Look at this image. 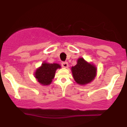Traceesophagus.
<instances>
[{
	"label": "esophagus",
	"mask_w": 127,
	"mask_h": 127,
	"mask_svg": "<svg viewBox=\"0 0 127 127\" xmlns=\"http://www.w3.org/2000/svg\"><path fill=\"white\" fill-rule=\"evenodd\" d=\"M62 65L63 67L67 68L68 67V64L67 62H63L62 63Z\"/></svg>",
	"instance_id": "obj_1"
}]
</instances>
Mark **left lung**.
Wrapping results in <instances>:
<instances>
[{
	"mask_svg": "<svg viewBox=\"0 0 127 127\" xmlns=\"http://www.w3.org/2000/svg\"><path fill=\"white\" fill-rule=\"evenodd\" d=\"M71 71L75 82L79 85H85L95 79L97 68L95 65L87 62L84 58H79L77 64L72 67Z\"/></svg>",
	"mask_w": 127,
	"mask_h": 127,
	"instance_id": "1",
	"label": "left lung"
}]
</instances>
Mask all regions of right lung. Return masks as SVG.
Instances as JSON below:
<instances>
[{"label": "right lung", "instance_id": "add662e5", "mask_svg": "<svg viewBox=\"0 0 127 127\" xmlns=\"http://www.w3.org/2000/svg\"><path fill=\"white\" fill-rule=\"evenodd\" d=\"M61 65L57 63H48L44 62L36 70L34 77L39 84L43 86L49 85L54 78L57 69L60 68Z\"/></svg>", "mask_w": 127, "mask_h": 127}]
</instances>
